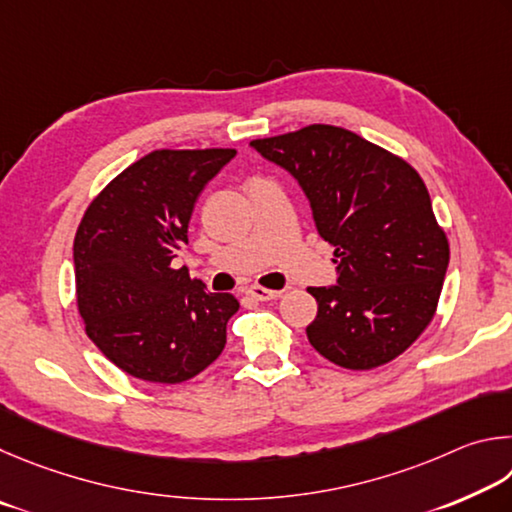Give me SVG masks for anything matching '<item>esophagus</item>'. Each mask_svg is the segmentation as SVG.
Wrapping results in <instances>:
<instances>
[{
    "mask_svg": "<svg viewBox=\"0 0 512 512\" xmlns=\"http://www.w3.org/2000/svg\"><path fill=\"white\" fill-rule=\"evenodd\" d=\"M249 297H254L256 301H274L281 297V290H267V288H261V285H254V288L247 290Z\"/></svg>",
    "mask_w": 512,
    "mask_h": 512,
    "instance_id": "1",
    "label": "esophagus"
}]
</instances>
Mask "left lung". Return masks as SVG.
Listing matches in <instances>:
<instances>
[{"label": "left lung", "instance_id": "8db88e82", "mask_svg": "<svg viewBox=\"0 0 512 512\" xmlns=\"http://www.w3.org/2000/svg\"><path fill=\"white\" fill-rule=\"evenodd\" d=\"M249 146L297 179L319 236L335 247L337 285L308 288L319 306L310 344L353 371L396 360L434 319L450 263L423 179L405 159L335 125Z\"/></svg>", "mask_w": 512, "mask_h": 512}]
</instances>
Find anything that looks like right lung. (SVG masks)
<instances>
[{
	"label": "right lung",
	"instance_id": "add662e5",
	"mask_svg": "<svg viewBox=\"0 0 512 512\" xmlns=\"http://www.w3.org/2000/svg\"><path fill=\"white\" fill-rule=\"evenodd\" d=\"M231 148L155 150L116 175L87 206L74 238L76 301L85 333L132 378L177 384L218 360L240 303L206 292L186 267L197 195Z\"/></svg>",
	"mask_w": 512,
	"mask_h": 512
}]
</instances>
